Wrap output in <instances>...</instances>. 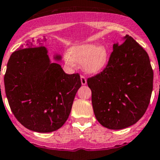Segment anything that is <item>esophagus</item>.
I'll return each instance as SVG.
<instances>
[{"label":"esophagus","instance_id":"esophagus-1","mask_svg":"<svg viewBox=\"0 0 160 160\" xmlns=\"http://www.w3.org/2000/svg\"><path fill=\"white\" fill-rule=\"evenodd\" d=\"M80 78H81L82 85H86V84H87V79H86V78L84 77L83 75H81V77H80Z\"/></svg>","mask_w":160,"mask_h":160}]
</instances>
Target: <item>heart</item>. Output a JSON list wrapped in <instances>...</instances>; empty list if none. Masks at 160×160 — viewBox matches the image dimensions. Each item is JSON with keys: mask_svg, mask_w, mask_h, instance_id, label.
I'll use <instances>...</instances> for the list:
<instances>
[{"mask_svg": "<svg viewBox=\"0 0 160 160\" xmlns=\"http://www.w3.org/2000/svg\"><path fill=\"white\" fill-rule=\"evenodd\" d=\"M109 50L104 45L84 43L76 45L70 48L64 56L67 64L75 66L82 64L83 69L88 74L97 75L106 67L109 61Z\"/></svg>", "mask_w": 160, "mask_h": 160, "instance_id": "b5f03b06", "label": "heart"}]
</instances>
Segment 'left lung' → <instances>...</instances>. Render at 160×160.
Listing matches in <instances>:
<instances>
[{
    "label": "left lung",
    "instance_id": "1",
    "mask_svg": "<svg viewBox=\"0 0 160 160\" xmlns=\"http://www.w3.org/2000/svg\"><path fill=\"white\" fill-rule=\"evenodd\" d=\"M113 45L106 68L88 79L96 119L119 130L135 124L146 113L153 90L154 72L146 51L132 37Z\"/></svg>",
    "mask_w": 160,
    "mask_h": 160
}]
</instances>
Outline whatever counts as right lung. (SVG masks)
I'll use <instances>...</instances> for the list:
<instances>
[{
  "instance_id": "1",
  "label": "right lung",
  "mask_w": 160,
  "mask_h": 160,
  "mask_svg": "<svg viewBox=\"0 0 160 160\" xmlns=\"http://www.w3.org/2000/svg\"><path fill=\"white\" fill-rule=\"evenodd\" d=\"M46 41L45 37L28 41L14 51L4 77L12 113L23 127L37 132H51L64 125L82 85L78 73L67 74L58 64L61 55L55 54L51 62Z\"/></svg>"
}]
</instances>
